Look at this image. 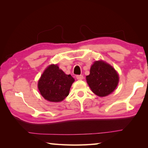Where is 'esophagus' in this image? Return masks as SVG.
I'll list each match as a JSON object with an SVG mask.
<instances>
[{
	"label": "esophagus",
	"instance_id": "34e87169",
	"mask_svg": "<svg viewBox=\"0 0 148 148\" xmlns=\"http://www.w3.org/2000/svg\"><path fill=\"white\" fill-rule=\"evenodd\" d=\"M76 78L78 80H82L83 79V75H77L76 76Z\"/></svg>",
	"mask_w": 148,
	"mask_h": 148
}]
</instances>
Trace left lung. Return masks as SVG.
<instances>
[{"label": "left lung", "instance_id": "left-lung-1", "mask_svg": "<svg viewBox=\"0 0 148 148\" xmlns=\"http://www.w3.org/2000/svg\"><path fill=\"white\" fill-rule=\"evenodd\" d=\"M87 83L92 92L99 97L111 93L117 86L118 74L112 66L103 61H96L92 65Z\"/></svg>", "mask_w": 148, "mask_h": 148}]
</instances>
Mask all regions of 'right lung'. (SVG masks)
<instances>
[{"instance_id":"obj_1","label":"right lung","mask_w":148,"mask_h":148,"mask_svg":"<svg viewBox=\"0 0 148 148\" xmlns=\"http://www.w3.org/2000/svg\"><path fill=\"white\" fill-rule=\"evenodd\" d=\"M74 79L65 74L57 65H51L43 72L38 82L41 95L50 102L62 101L67 97Z\"/></svg>"}]
</instances>
